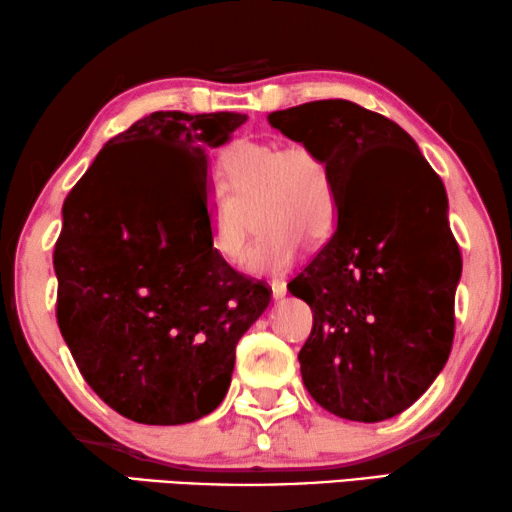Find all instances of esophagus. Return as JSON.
Returning a JSON list of instances; mask_svg holds the SVG:
<instances>
[{"instance_id": "1", "label": "esophagus", "mask_w": 512, "mask_h": 512, "mask_svg": "<svg viewBox=\"0 0 512 512\" xmlns=\"http://www.w3.org/2000/svg\"><path fill=\"white\" fill-rule=\"evenodd\" d=\"M270 288H272V297H274L276 301L288 295V286H286V281H283V279H274V281L270 283Z\"/></svg>"}]
</instances>
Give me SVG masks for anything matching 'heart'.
Here are the masks:
<instances>
[{
    "mask_svg": "<svg viewBox=\"0 0 512 512\" xmlns=\"http://www.w3.org/2000/svg\"><path fill=\"white\" fill-rule=\"evenodd\" d=\"M224 192L208 206L211 247L224 263L238 265L251 236V215L261 231L247 256L258 276L286 272L301 245L329 238L338 217L333 170L313 147L290 142L236 140L217 161Z\"/></svg>",
    "mask_w": 512,
    "mask_h": 512,
    "instance_id": "heart-1",
    "label": "heart"
}]
</instances>
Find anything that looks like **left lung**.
Returning a JSON list of instances; mask_svg holds the SVG:
<instances>
[{
	"instance_id": "8db88e82",
	"label": "left lung",
	"mask_w": 512,
	"mask_h": 512,
	"mask_svg": "<svg viewBox=\"0 0 512 512\" xmlns=\"http://www.w3.org/2000/svg\"><path fill=\"white\" fill-rule=\"evenodd\" d=\"M267 122L320 152L338 190L335 233L288 286L313 311L301 379L342 420H390L429 390L454 340L463 261L445 186L399 124L347 99Z\"/></svg>"
}]
</instances>
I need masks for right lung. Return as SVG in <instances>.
<instances>
[{
	"label": "right lung",
	"instance_id": "1",
	"mask_svg": "<svg viewBox=\"0 0 512 512\" xmlns=\"http://www.w3.org/2000/svg\"><path fill=\"white\" fill-rule=\"evenodd\" d=\"M245 122L240 113L142 117L106 142L63 204L58 326L90 388L133 422L213 413L238 340L270 306V290L224 263L208 236V149Z\"/></svg>",
	"mask_w": 512,
	"mask_h": 512
}]
</instances>
